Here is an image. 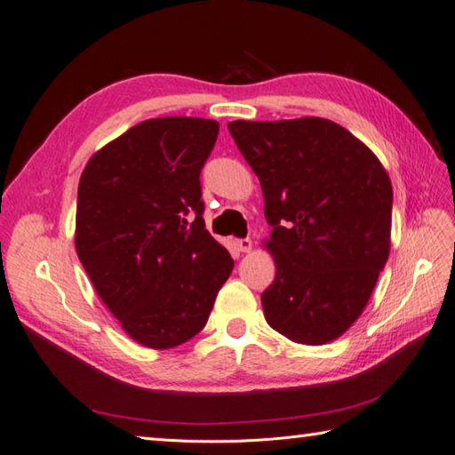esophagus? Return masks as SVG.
Returning <instances> with one entry per match:
<instances>
[{"label": "esophagus", "instance_id": "1", "mask_svg": "<svg viewBox=\"0 0 455 455\" xmlns=\"http://www.w3.org/2000/svg\"><path fill=\"white\" fill-rule=\"evenodd\" d=\"M235 246H237L239 252H251L252 241H251V239H237V241H235Z\"/></svg>", "mask_w": 455, "mask_h": 455}]
</instances>
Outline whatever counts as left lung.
I'll use <instances>...</instances> for the list:
<instances>
[{"label":"left lung","instance_id":"obj_1","mask_svg":"<svg viewBox=\"0 0 455 455\" xmlns=\"http://www.w3.org/2000/svg\"><path fill=\"white\" fill-rule=\"evenodd\" d=\"M256 172L275 281L261 294L273 330L304 346L359 319L391 251L393 188L366 144L323 117L231 121Z\"/></svg>","mask_w":455,"mask_h":455}]
</instances>
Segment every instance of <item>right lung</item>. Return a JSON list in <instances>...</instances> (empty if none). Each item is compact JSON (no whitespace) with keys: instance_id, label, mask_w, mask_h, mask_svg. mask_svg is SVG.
Masks as SVG:
<instances>
[{"instance_id":"1","label":"right lung","mask_w":455,"mask_h":455,"mask_svg":"<svg viewBox=\"0 0 455 455\" xmlns=\"http://www.w3.org/2000/svg\"><path fill=\"white\" fill-rule=\"evenodd\" d=\"M218 129L201 117L142 121L79 178L77 256L121 328L151 349L197 336L233 271L203 220L199 174Z\"/></svg>"}]
</instances>
